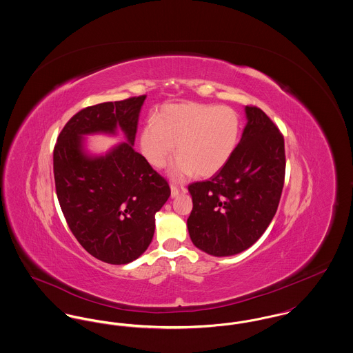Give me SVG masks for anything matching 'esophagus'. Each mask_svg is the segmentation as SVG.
I'll return each instance as SVG.
<instances>
[{"mask_svg":"<svg viewBox=\"0 0 353 353\" xmlns=\"http://www.w3.org/2000/svg\"><path fill=\"white\" fill-rule=\"evenodd\" d=\"M185 193H186V188H184V186L179 188V186H176V185H170V197H172V199L177 197L179 194H185Z\"/></svg>","mask_w":353,"mask_h":353,"instance_id":"obj_1","label":"esophagus"}]
</instances>
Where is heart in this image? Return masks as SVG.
<instances>
[{"instance_id":"heart-1","label":"heart","mask_w":353,"mask_h":353,"mask_svg":"<svg viewBox=\"0 0 353 353\" xmlns=\"http://www.w3.org/2000/svg\"><path fill=\"white\" fill-rule=\"evenodd\" d=\"M241 119L228 105L202 103L168 104L156 121H148L140 134V148L154 168L167 165L180 154L170 174L184 179L194 172L201 177L216 174L232 159L239 141Z\"/></svg>"}]
</instances>
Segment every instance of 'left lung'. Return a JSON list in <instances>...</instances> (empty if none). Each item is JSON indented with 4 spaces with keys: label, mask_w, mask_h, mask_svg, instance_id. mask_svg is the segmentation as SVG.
<instances>
[{
    "label": "left lung",
    "mask_w": 353,
    "mask_h": 353,
    "mask_svg": "<svg viewBox=\"0 0 353 353\" xmlns=\"http://www.w3.org/2000/svg\"><path fill=\"white\" fill-rule=\"evenodd\" d=\"M228 164L210 180L189 185L193 209L188 230L196 248L229 256L252 246L274 219L285 183V139L258 107Z\"/></svg>",
    "instance_id": "obj_1"
}]
</instances>
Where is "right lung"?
Masks as SVG:
<instances>
[{
  "label": "right lung",
  "instance_id": "add662e5",
  "mask_svg": "<svg viewBox=\"0 0 353 353\" xmlns=\"http://www.w3.org/2000/svg\"><path fill=\"white\" fill-rule=\"evenodd\" d=\"M145 95L83 108L70 119L54 148L58 201L71 233L84 250L111 265H127L145 252L154 214L170 196L168 183L134 150ZM126 137L104 155L85 150L87 134Z\"/></svg>",
  "mask_w": 353,
  "mask_h": 353
}]
</instances>
